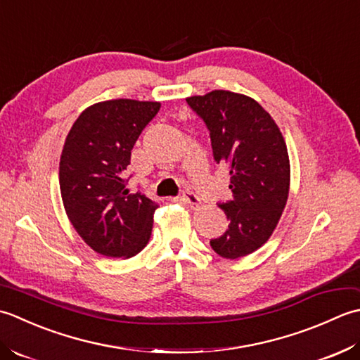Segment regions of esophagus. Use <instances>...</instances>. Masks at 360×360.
I'll use <instances>...</instances> for the list:
<instances>
[{
    "label": "esophagus",
    "instance_id": "1",
    "mask_svg": "<svg viewBox=\"0 0 360 360\" xmlns=\"http://www.w3.org/2000/svg\"><path fill=\"white\" fill-rule=\"evenodd\" d=\"M181 200L185 202L189 208H199V205H200V199L199 197H197L194 193H191V191H185V193H183V195H181Z\"/></svg>",
    "mask_w": 360,
    "mask_h": 360
}]
</instances>
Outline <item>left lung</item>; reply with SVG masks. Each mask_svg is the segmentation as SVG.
<instances>
[{
	"label": "left lung",
	"instance_id": "obj_1",
	"mask_svg": "<svg viewBox=\"0 0 360 360\" xmlns=\"http://www.w3.org/2000/svg\"><path fill=\"white\" fill-rule=\"evenodd\" d=\"M186 102L207 124L214 161L230 172L233 199L219 203L229 230L210 245L222 258H242L266 244L283 214L290 183L288 148L272 116L245 94L214 90Z\"/></svg>",
	"mask_w": 360,
	"mask_h": 360
}]
</instances>
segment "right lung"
<instances>
[{
	"mask_svg": "<svg viewBox=\"0 0 360 360\" xmlns=\"http://www.w3.org/2000/svg\"><path fill=\"white\" fill-rule=\"evenodd\" d=\"M160 102L112 99L85 108L65 139L58 181L70 222L94 252L131 258L148 245L158 208L129 194L124 171Z\"/></svg>",
	"mask_w": 360,
	"mask_h": 360,
	"instance_id": "obj_1",
	"label": "right lung"
}]
</instances>
